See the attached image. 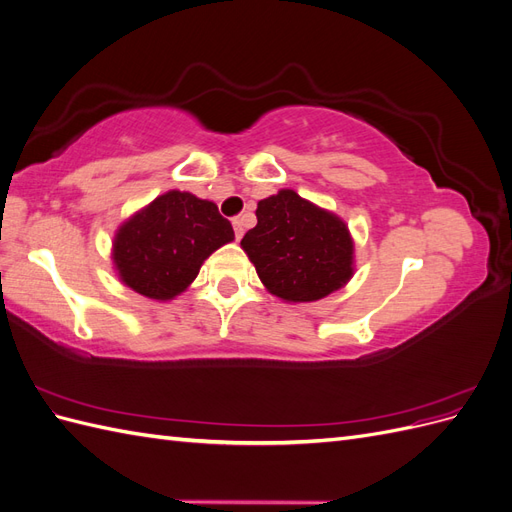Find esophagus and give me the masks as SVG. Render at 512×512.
<instances>
[{
    "instance_id": "obj_1",
    "label": "esophagus",
    "mask_w": 512,
    "mask_h": 512,
    "mask_svg": "<svg viewBox=\"0 0 512 512\" xmlns=\"http://www.w3.org/2000/svg\"><path fill=\"white\" fill-rule=\"evenodd\" d=\"M232 228H235V237L241 239L243 237V224H241V218H235L232 220Z\"/></svg>"
}]
</instances>
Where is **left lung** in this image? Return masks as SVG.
I'll list each match as a JSON object with an SVG mask.
<instances>
[{
  "mask_svg": "<svg viewBox=\"0 0 512 512\" xmlns=\"http://www.w3.org/2000/svg\"><path fill=\"white\" fill-rule=\"evenodd\" d=\"M258 224L245 232L241 247L265 288L282 301L324 299L350 282L354 243L344 220L280 190L260 200Z\"/></svg>",
  "mask_w": 512,
  "mask_h": 512,
  "instance_id": "obj_1",
  "label": "left lung"
}]
</instances>
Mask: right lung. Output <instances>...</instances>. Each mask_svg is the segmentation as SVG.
I'll use <instances>...</instances> for the list:
<instances>
[{
    "label": "right lung",
    "mask_w": 512,
    "mask_h": 512,
    "mask_svg": "<svg viewBox=\"0 0 512 512\" xmlns=\"http://www.w3.org/2000/svg\"><path fill=\"white\" fill-rule=\"evenodd\" d=\"M235 232L211 200L170 190L123 222L113 241L119 280L147 299L170 301Z\"/></svg>",
    "instance_id": "obj_1"
}]
</instances>
